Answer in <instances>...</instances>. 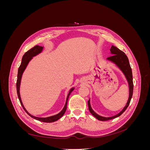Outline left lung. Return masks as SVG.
<instances>
[{
	"mask_svg": "<svg viewBox=\"0 0 150 150\" xmlns=\"http://www.w3.org/2000/svg\"><path fill=\"white\" fill-rule=\"evenodd\" d=\"M110 51H111V54H112V56L108 57L107 60L110 61L114 63L115 64H116V66L119 68V69L122 71V73H123V74L125 76L126 79L127 81H128V86H129V98L126 106L124 107L123 109H122V111L120 112H119L118 114H117L116 115L111 116V117H103L101 116H99V115L97 114V113L93 111L91 106L90 99H89V101H88L89 110L90 112L91 113V114L96 117V118H97L99 121H108L110 120L114 119L115 117H118L120 115H121L122 113L125 111L127 108L128 107L131 101V99L132 98L133 93L132 70H131L128 57L126 56V55L123 52L114 46H111L110 49Z\"/></svg>",
	"mask_w": 150,
	"mask_h": 150,
	"instance_id": "obj_1",
	"label": "left lung"
}]
</instances>
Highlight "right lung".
Here are the masks:
<instances>
[{
    "mask_svg": "<svg viewBox=\"0 0 150 150\" xmlns=\"http://www.w3.org/2000/svg\"><path fill=\"white\" fill-rule=\"evenodd\" d=\"M43 47L42 46H35L34 47H33L32 49H30V50H29L28 51H27L24 54L23 57H22V62H21V64L19 67V69H18V74H17V83H16V86H17V95H18V98H19L20 103L21 106L23 108L24 110H25V111L28 113V114L31 117H33L34 119H35L36 120H38L40 121H42V122H54V121H56L57 120H58L59 119H60L61 117L64 115V114L65 113L66 111V109H67V101H68V99H69V95L71 94V93H72V91L74 89V88H72L70 90H69V92L67 94V96L66 98V101L65 103V105L64 108L62 109V110L59 112L58 113V114L56 115H54L52 116H49V117H36V116H34L33 115H31L30 113H29L25 110V108H24L23 104H22V100H21V96H20V85H21V78H22V74H23V72L24 71V70L25 69V68L28 66V64H29V61L32 59L33 58V57L37 56L38 54H40L42 51L43 50Z\"/></svg>",
    "mask_w": 150,
    "mask_h": 150,
    "instance_id": "obj_1",
    "label": "right lung"
}]
</instances>
